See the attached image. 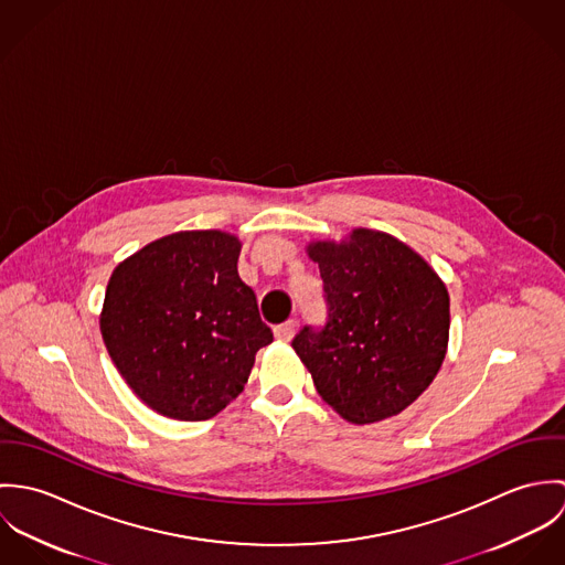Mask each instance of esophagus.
Instances as JSON below:
<instances>
[{
  "instance_id": "1",
  "label": "esophagus",
  "mask_w": 565,
  "mask_h": 565,
  "mask_svg": "<svg viewBox=\"0 0 565 565\" xmlns=\"http://www.w3.org/2000/svg\"><path fill=\"white\" fill-rule=\"evenodd\" d=\"M296 326H298V323L294 322V320H287V322L276 326V328H274L276 339H280V341H291L294 334H296Z\"/></svg>"
}]
</instances>
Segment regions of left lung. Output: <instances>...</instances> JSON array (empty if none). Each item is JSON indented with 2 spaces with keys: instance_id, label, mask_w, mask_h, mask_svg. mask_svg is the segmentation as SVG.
Instances as JSON below:
<instances>
[{
  "instance_id": "8db88e82",
  "label": "left lung",
  "mask_w": 565,
  "mask_h": 565,
  "mask_svg": "<svg viewBox=\"0 0 565 565\" xmlns=\"http://www.w3.org/2000/svg\"><path fill=\"white\" fill-rule=\"evenodd\" d=\"M307 252L320 265L328 322L305 326L291 345L318 394L352 424L403 413L446 359V285L415 249L381 231L354 228Z\"/></svg>"
}]
</instances>
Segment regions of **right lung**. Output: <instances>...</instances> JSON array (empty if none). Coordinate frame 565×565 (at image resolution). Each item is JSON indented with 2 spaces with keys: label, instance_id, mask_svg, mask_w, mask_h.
<instances>
[{
  "label": "right lung",
  "instance_id": "1",
  "mask_svg": "<svg viewBox=\"0 0 565 565\" xmlns=\"http://www.w3.org/2000/svg\"><path fill=\"white\" fill-rule=\"evenodd\" d=\"M242 242L184 231L148 243L108 280L99 330L128 387L152 411L200 422L245 387L274 341L237 271Z\"/></svg>",
  "mask_w": 565,
  "mask_h": 565
}]
</instances>
